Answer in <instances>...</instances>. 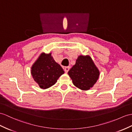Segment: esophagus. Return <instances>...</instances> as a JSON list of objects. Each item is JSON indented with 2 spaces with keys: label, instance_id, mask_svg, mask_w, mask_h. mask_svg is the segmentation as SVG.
<instances>
[{
  "label": "esophagus",
  "instance_id": "1",
  "mask_svg": "<svg viewBox=\"0 0 132 132\" xmlns=\"http://www.w3.org/2000/svg\"><path fill=\"white\" fill-rule=\"evenodd\" d=\"M69 69H70V67H65V68H64V71H65V73H67V72L69 71Z\"/></svg>",
  "mask_w": 132,
  "mask_h": 132
}]
</instances>
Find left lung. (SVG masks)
I'll use <instances>...</instances> for the list:
<instances>
[{"label": "left lung", "mask_w": 132, "mask_h": 132, "mask_svg": "<svg viewBox=\"0 0 132 132\" xmlns=\"http://www.w3.org/2000/svg\"><path fill=\"white\" fill-rule=\"evenodd\" d=\"M68 73L73 85L83 91L92 88L100 76L99 70L89 55H79Z\"/></svg>", "instance_id": "1"}]
</instances>
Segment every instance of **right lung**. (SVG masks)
<instances>
[{"instance_id": "add662e5", "label": "right lung", "mask_w": 132, "mask_h": 132, "mask_svg": "<svg viewBox=\"0 0 132 132\" xmlns=\"http://www.w3.org/2000/svg\"><path fill=\"white\" fill-rule=\"evenodd\" d=\"M31 73L34 81L44 89L55 85L64 71L55 62L51 53H42L32 65Z\"/></svg>"}]
</instances>
